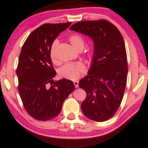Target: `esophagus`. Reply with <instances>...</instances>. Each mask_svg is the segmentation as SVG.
I'll use <instances>...</instances> for the list:
<instances>
[{"mask_svg":"<svg viewBox=\"0 0 148 148\" xmlns=\"http://www.w3.org/2000/svg\"><path fill=\"white\" fill-rule=\"evenodd\" d=\"M74 86L76 88H78V81H74Z\"/></svg>","mask_w":148,"mask_h":148,"instance_id":"34e87169","label":"esophagus"}]
</instances>
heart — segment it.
<instances>
[{"label": "heart", "mask_w": 148, "mask_h": 148, "mask_svg": "<svg viewBox=\"0 0 148 148\" xmlns=\"http://www.w3.org/2000/svg\"><path fill=\"white\" fill-rule=\"evenodd\" d=\"M69 41L75 49L78 51H81L84 48L85 40L84 37L78 34H73L69 37ZM58 41L54 40L51 44L50 49V56L53 63H57L58 59L56 56V51L58 45ZM85 71L84 64L80 62L77 63L66 64L59 69V74L62 78L69 79V80H76L80 76L81 73Z\"/></svg>", "instance_id": "1"}]
</instances>
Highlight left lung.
<instances>
[{
  "instance_id": "1",
  "label": "left lung",
  "mask_w": 148,
  "mask_h": 148,
  "mask_svg": "<svg viewBox=\"0 0 148 148\" xmlns=\"http://www.w3.org/2000/svg\"><path fill=\"white\" fill-rule=\"evenodd\" d=\"M70 29L88 36L94 43L88 76L78 84L86 92L81 109L90 119L105 121L117 111L126 87L128 68L123 38L106 20L80 21Z\"/></svg>"
}]
</instances>
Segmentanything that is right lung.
Returning a JSON list of instances; mask_svg holds the SVG:
<instances>
[{"mask_svg": "<svg viewBox=\"0 0 148 148\" xmlns=\"http://www.w3.org/2000/svg\"><path fill=\"white\" fill-rule=\"evenodd\" d=\"M71 23L43 25L29 35L21 51L16 69L18 92L26 111L37 120L57 116L75 88L73 82L66 78L47 86L56 74L50 56L51 44Z\"/></svg>", "mask_w": 148, "mask_h": 148, "instance_id": "right-lung-1", "label": "right lung"}]
</instances>
